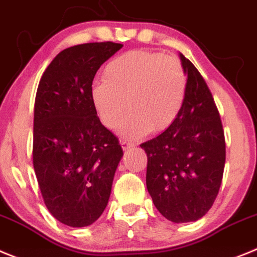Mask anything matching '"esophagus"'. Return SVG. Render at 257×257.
Instances as JSON below:
<instances>
[{
  "mask_svg": "<svg viewBox=\"0 0 257 257\" xmlns=\"http://www.w3.org/2000/svg\"><path fill=\"white\" fill-rule=\"evenodd\" d=\"M120 143H121V146H123L124 150L131 149V147H133V146H134V143L131 142V141H128V140H121V141H120Z\"/></svg>",
  "mask_w": 257,
  "mask_h": 257,
  "instance_id": "34e87169",
  "label": "esophagus"
}]
</instances>
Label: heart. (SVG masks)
<instances>
[{
    "label": "heart",
    "instance_id": "heart-1",
    "mask_svg": "<svg viewBox=\"0 0 257 257\" xmlns=\"http://www.w3.org/2000/svg\"><path fill=\"white\" fill-rule=\"evenodd\" d=\"M187 94V75L178 59L152 51H129L115 57L103 79L91 85V101L105 126H123L128 137L163 132L179 116ZM128 105H126V103Z\"/></svg>",
    "mask_w": 257,
    "mask_h": 257
}]
</instances>
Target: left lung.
Masks as SVG:
<instances>
[{"label":"left lung","instance_id":"obj_1","mask_svg":"<svg viewBox=\"0 0 257 257\" xmlns=\"http://www.w3.org/2000/svg\"><path fill=\"white\" fill-rule=\"evenodd\" d=\"M187 94L179 116L157 137L142 143L146 184L156 209L173 223L196 221L211 209L225 164V138L206 82L180 54Z\"/></svg>","mask_w":257,"mask_h":257}]
</instances>
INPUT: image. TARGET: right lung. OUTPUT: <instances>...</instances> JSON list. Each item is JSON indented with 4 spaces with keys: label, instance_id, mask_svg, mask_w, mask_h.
<instances>
[{
    "label": "right lung",
    "instance_id": "right-lung-1",
    "mask_svg": "<svg viewBox=\"0 0 257 257\" xmlns=\"http://www.w3.org/2000/svg\"><path fill=\"white\" fill-rule=\"evenodd\" d=\"M121 47L94 42L66 48L51 61L37 89L34 172L48 211L73 228L91 225L102 215L123 156L91 101L97 70Z\"/></svg>",
    "mask_w": 257,
    "mask_h": 257
}]
</instances>
